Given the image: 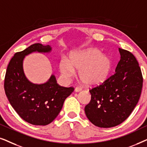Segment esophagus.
<instances>
[{
  "mask_svg": "<svg viewBox=\"0 0 147 147\" xmlns=\"http://www.w3.org/2000/svg\"><path fill=\"white\" fill-rule=\"evenodd\" d=\"M82 88H80V87H79V86H77V87H76V88H75V91L76 92H80V91H82Z\"/></svg>",
  "mask_w": 147,
  "mask_h": 147,
  "instance_id": "1",
  "label": "esophagus"
}]
</instances>
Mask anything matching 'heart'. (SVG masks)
I'll return each mask as SVG.
<instances>
[{"mask_svg":"<svg viewBox=\"0 0 147 147\" xmlns=\"http://www.w3.org/2000/svg\"><path fill=\"white\" fill-rule=\"evenodd\" d=\"M111 68L109 57L96 49H89L73 53L69 61L62 59L59 63L60 71L64 78L70 79L75 70L82 82L88 86H96L105 81Z\"/></svg>","mask_w":147,"mask_h":147,"instance_id":"obj_1","label":"heart"}]
</instances>
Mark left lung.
Wrapping results in <instances>:
<instances>
[{"instance_id":"8db88e82","label":"left lung","mask_w":147,"mask_h":147,"mask_svg":"<svg viewBox=\"0 0 147 147\" xmlns=\"http://www.w3.org/2000/svg\"><path fill=\"white\" fill-rule=\"evenodd\" d=\"M120 59L114 74L103 83L89 90L91 100L85 113L92 124L110 128L121 124L130 115L141 94L143 78L136 57L119 48Z\"/></svg>"}]
</instances>
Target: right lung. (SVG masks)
<instances>
[{"label": "right lung", "mask_w": 147, "mask_h": 147, "mask_svg": "<svg viewBox=\"0 0 147 147\" xmlns=\"http://www.w3.org/2000/svg\"><path fill=\"white\" fill-rule=\"evenodd\" d=\"M49 45H31L17 52L11 58L6 71L4 88L11 105L22 119L33 125H47L57 117L65 100L74 92V87H63L54 76L43 84H32L23 69L25 55L34 51L49 52Z\"/></svg>", "instance_id": "add662e5"}]
</instances>
